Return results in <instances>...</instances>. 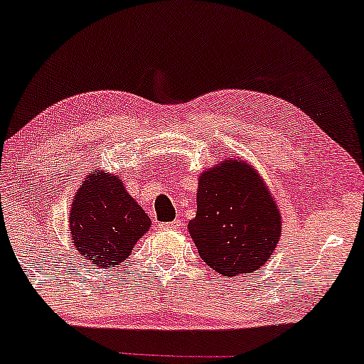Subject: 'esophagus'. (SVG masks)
Returning <instances> with one entry per match:
<instances>
[{
    "instance_id": "obj_1",
    "label": "esophagus",
    "mask_w": 364,
    "mask_h": 364,
    "mask_svg": "<svg viewBox=\"0 0 364 364\" xmlns=\"http://www.w3.org/2000/svg\"><path fill=\"white\" fill-rule=\"evenodd\" d=\"M164 227H168V229H174V230H179L183 227V222L179 220V218H174L173 222H169V224H166Z\"/></svg>"
}]
</instances>
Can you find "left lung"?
<instances>
[{
	"instance_id": "obj_1",
	"label": "left lung",
	"mask_w": 364,
	"mask_h": 364,
	"mask_svg": "<svg viewBox=\"0 0 364 364\" xmlns=\"http://www.w3.org/2000/svg\"><path fill=\"white\" fill-rule=\"evenodd\" d=\"M188 232L210 268L222 277H240L273 256L282 213L254 166L230 157L200 174L196 215Z\"/></svg>"
}]
</instances>
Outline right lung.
<instances>
[{"instance_id": "right-lung-1", "label": "right lung", "mask_w": 364, "mask_h": 364, "mask_svg": "<svg viewBox=\"0 0 364 364\" xmlns=\"http://www.w3.org/2000/svg\"><path fill=\"white\" fill-rule=\"evenodd\" d=\"M151 218L129 195L122 176L95 169L80 185L69 213V234L82 259L115 268L147 234Z\"/></svg>"}]
</instances>
